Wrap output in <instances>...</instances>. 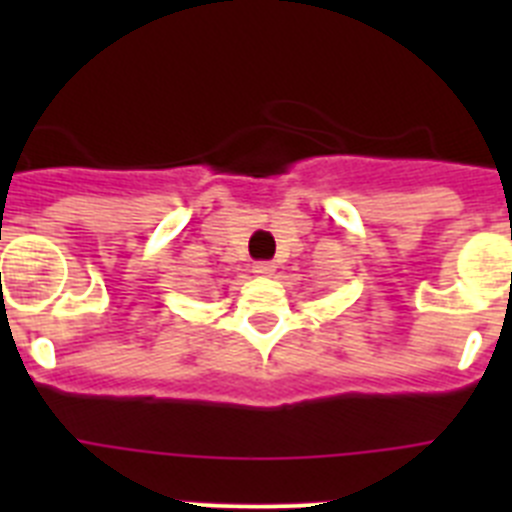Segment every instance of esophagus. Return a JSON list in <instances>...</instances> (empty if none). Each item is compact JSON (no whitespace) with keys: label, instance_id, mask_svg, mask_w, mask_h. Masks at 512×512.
I'll return each instance as SVG.
<instances>
[{"label":"esophagus","instance_id":"1","mask_svg":"<svg viewBox=\"0 0 512 512\" xmlns=\"http://www.w3.org/2000/svg\"><path fill=\"white\" fill-rule=\"evenodd\" d=\"M271 271H274V264H271V261H256V264H253V274H259V277H269Z\"/></svg>","mask_w":512,"mask_h":512}]
</instances>
